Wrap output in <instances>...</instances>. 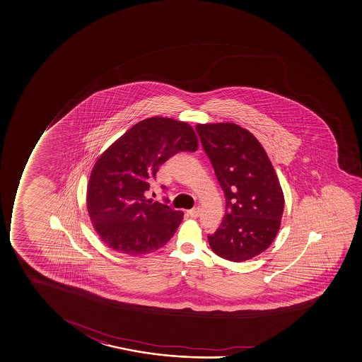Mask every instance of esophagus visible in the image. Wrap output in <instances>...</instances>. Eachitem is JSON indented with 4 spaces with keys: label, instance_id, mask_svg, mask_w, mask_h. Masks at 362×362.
<instances>
[{
    "label": "esophagus",
    "instance_id": "34e87169",
    "mask_svg": "<svg viewBox=\"0 0 362 362\" xmlns=\"http://www.w3.org/2000/svg\"><path fill=\"white\" fill-rule=\"evenodd\" d=\"M199 214H201V208L199 207L192 208V209L189 211V216H190L191 218H197Z\"/></svg>",
    "mask_w": 362,
    "mask_h": 362
}]
</instances>
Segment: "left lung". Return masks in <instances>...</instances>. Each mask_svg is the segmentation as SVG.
I'll use <instances>...</instances> for the list:
<instances>
[{"instance_id":"8db88e82","label":"left lung","mask_w":362,"mask_h":362,"mask_svg":"<svg viewBox=\"0 0 362 362\" xmlns=\"http://www.w3.org/2000/svg\"><path fill=\"white\" fill-rule=\"evenodd\" d=\"M204 151L225 194V216L208 236L216 255L243 262L264 252L281 228L284 194L264 146L233 122L197 124Z\"/></svg>"}]
</instances>
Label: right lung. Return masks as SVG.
I'll list each match as a JSON object with an SVG mask.
<instances>
[{
	"label": "right lung",
	"instance_id": "1",
	"mask_svg": "<svg viewBox=\"0 0 362 362\" xmlns=\"http://www.w3.org/2000/svg\"><path fill=\"white\" fill-rule=\"evenodd\" d=\"M199 141L187 122L154 117L126 131L93 167L86 207L95 231L108 248L125 255L151 254L171 240L184 213L146 199L158 167Z\"/></svg>",
	"mask_w": 362,
	"mask_h": 362
}]
</instances>
